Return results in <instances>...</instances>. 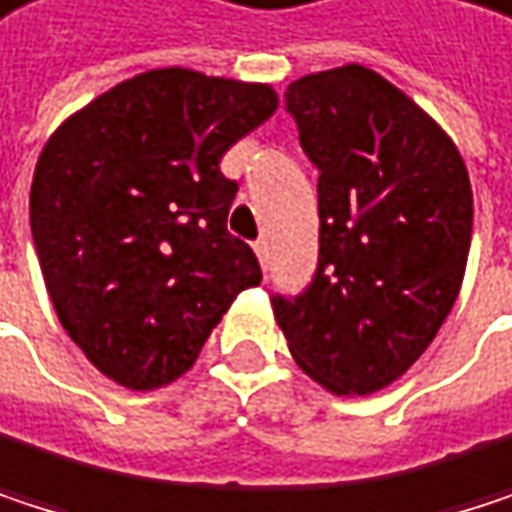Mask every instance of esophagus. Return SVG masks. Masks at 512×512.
I'll return each instance as SVG.
<instances>
[{"label": "esophagus", "mask_w": 512, "mask_h": 512, "mask_svg": "<svg viewBox=\"0 0 512 512\" xmlns=\"http://www.w3.org/2000/svg\"><path fill=\"white\" fill-rule=\"evenodd\" d=\"M253 250H256V256H259V262H262V268L268 265V241L265 238H259L256 244H253Z\"/></svg>", "instance_id": "obj_1"}]
</instances>
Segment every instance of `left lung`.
<instances>
[{"instance_id":"1","label":"left lung","mask_w":512,"mask_h":512,"mask_svg":"<svg viewBox=\"0 0 512 512\" xmlns=\"http://www.w3.org/2000/svg\"><path fill=\"white\" fill-rule=\"evenodd\" d=\"M286 110L319 169V265L274 295L295 364L331 393L396 382L444 325L468 262L474 199L453 139L364 65L295 80Z\"/></svg>"}]
</instances>
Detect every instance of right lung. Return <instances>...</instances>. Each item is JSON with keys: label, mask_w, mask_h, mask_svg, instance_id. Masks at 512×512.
I'll return each instance as SVG.
<instances>
[{"label": "right lung", "mask_w": 512, "mask_h": 512, "mask_svg": "<svg viewBox=\"0 0 512 512\" xmlns=\"http://www.w3.org/2000/svg\"><path fill=\"white\" fill-rule=\"evenodd\" d=\"M274 110L271 86L160 68L47 139L29 193L35 250L62 328L107 379L175 382L259 286L256 253L226 232L238 184L220 157Z\"/></svg>", "instance_id": "obj_1"}]
</instances>
